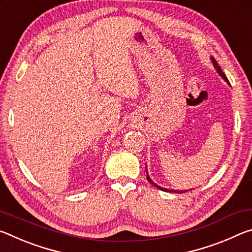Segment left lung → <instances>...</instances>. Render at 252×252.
I'll use <instances>...</instances> for the list:
<instances>
[{
    "instance_id": "left-lung-1",
    "label": "left lung",
    "mask_w": 252,
    "mask_h": 252,
    "mask_svg": "<svg viewBox=\"0 0 252 252\" xmlns=\"http://www.w3.org/2000/svg\"><path fill=\"white\" fill-rule=\"evenodd\" d=\"M210 60H211V62H212V64H213V66H215V69H216V71L218 72V74L221 76V78H222L225 82H227L229 85H230V83H229V81H228V79H227V76H225V74L223 73L222 72V70H221V67L218 65V63H217V61L215 60V58H210ZM146 171H147V180L150 182V183H152L153 186H155L156 188H158V189L159 190H161V191H164V192H171V193H185V192H187V191H189V190H174V189H167V188H162V187H160V186H158L157 183H155L152 181V179L149 177V173H148V169H147V165H146ZM191 190V189H190Z\"/></svg>"
}]
</instances>
